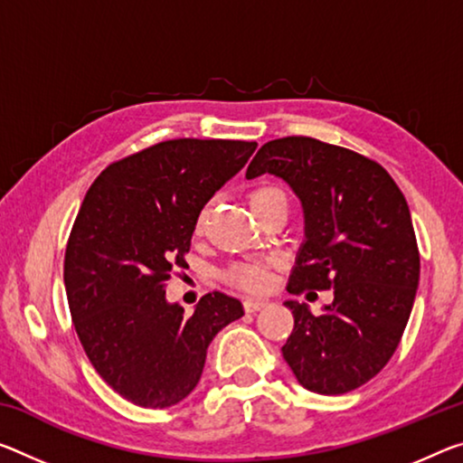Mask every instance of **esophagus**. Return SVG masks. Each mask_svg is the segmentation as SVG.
<instances>
[{
  "instance_id": "1",
  "label": "esophagus",
  "mask_w": 463,
  "mask_h": 463,
  "mask_svg": "<svg viewBox=\"0 0 463 463\" xmlns=\"http://www.w3.org/2000/svg\"><path fill=\"white\" fill-rule=\"evenodd\" d=\"M266 305H268V300H260V298H247L245 303H243L247 313L260 311V309H263V307H266Z\"/></svg>"
}]
</instances>
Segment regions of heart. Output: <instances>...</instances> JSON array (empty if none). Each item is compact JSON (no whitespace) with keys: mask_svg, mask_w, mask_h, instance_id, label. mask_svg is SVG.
Wrapping results in <instances>:
<instances>
[{"mask_svg":"<svg viewBox=\"0 0 463 463\" xmlns=\"http://www.w3.org/2000/svg\"><path fill=\"white\" fill-rule=\"evenodd\" d=\"M276 202H288V197L282 192L280 187L274 185H266V187H258L249 194V205H251L253 214L266 210L268 205L276 203ZM205 218H208V212H202L195 220V232L200 234L205 226ZM269 261H251V263H234L229 269L224 271V280L232 284L234 288L247 290V292H261L266 290L271 276H269Z\"/></svg>","mask_w":463,"mask_h":463,"instance_id":"b5f03b06","label":"heart"}]
</instances>
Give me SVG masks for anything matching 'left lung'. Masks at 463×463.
<instances>
[{
    "label": "left lung",
    "mask_w": 463,
    "mask_h": 463,
    "mask_svg": "<svg viewBox=\"0 0 463 463\" xmlns=\"http://www.w3.org/2000/svg\"><path fill=\"white\" fill-rule=\"evenodd\" d=\"M263 173L288 183L305 214L286 288L334 290L321 315L286 300L295 329L282 356L309 392L348 393L387 364L412 311L420 255L406 197L375 160L305 136L263 144L247 179Z\"/></svg>",
    "instance_id": "obj_1"
}]
</instances>
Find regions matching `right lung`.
Masks as SVG:
<instances>
[{
  "label": "right lung",
  "mask_w": 463,
  "mask_h": 463,
  "mask_svg": "<svg viewBox=\"0 0 463 463\" xmlns=\"http://www.w3.org/2000/svg\"><path fill=\"white\" fill-rule=\"evenodd\" d=\"M255 148L241 139H166L109 165L88 189L65 249L70 313L94 369L136 406L185 400L210 342L243 317L241 300L218 290L185 315L165 288L185 266L203 205Z\"/></svg>",
  "instance_id": "1"
}]
</instances>
